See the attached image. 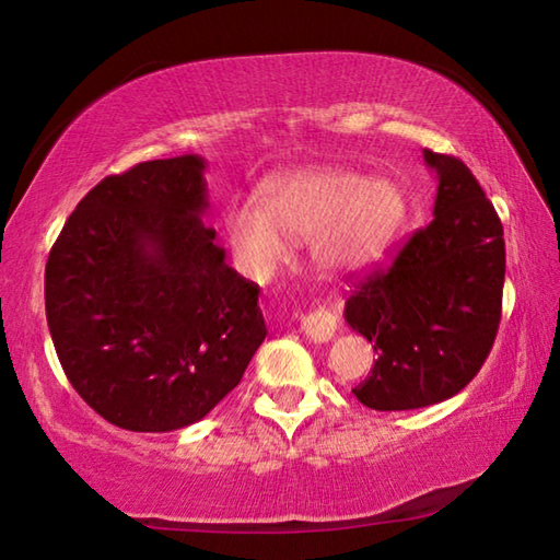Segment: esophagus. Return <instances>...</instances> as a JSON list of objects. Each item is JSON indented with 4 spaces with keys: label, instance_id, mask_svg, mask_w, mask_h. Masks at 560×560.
I'll use <instances>...</instances> for the list:
<instances>
[{
    "label": "esophagus",
    "instance_id": "34e87169",
    "mask_svg": "<svg viewBox=\"0 0 560 560\" xmlns=\"http://www.w3.org/2000/svg\"><path fill=\"white\" fill-rule=\"evenodd\" d=\"M336 328H338L336 314L326 306H318L314 311H308V314L301 318V330L311 340H316V343H324V340L334 338Z\"/></svg>",
    "mask_w": 560,
    "mask_h": 560
}]
</instances>
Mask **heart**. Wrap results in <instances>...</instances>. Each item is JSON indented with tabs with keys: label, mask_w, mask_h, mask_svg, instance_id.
<instances>
[{
	"label": "heart",
	"mask_w": 560,
	"mask_h": 560,
	"mask_svg": "<svg viewBox=\"0 0 560 560\" xmlns=\"http://www.w3.org/2000/svg\"><path fill=\"white\" fill-rule=\"evenodd\" d=\"M402 220L405 195L393 179L303 167L271 177L259 207H234L226 240L236 267L254 281L271 279L296 242H311V257L324 271L350 273L383 257Z\"/></svg>",
	"instance_id": "heart-1"
}]
</instances>
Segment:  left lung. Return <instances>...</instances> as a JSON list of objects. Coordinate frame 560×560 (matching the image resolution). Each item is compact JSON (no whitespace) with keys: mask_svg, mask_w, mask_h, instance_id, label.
<instances>
[{"mask_svg":"<svg viewBox=\"0 0 560 560\" xmlns=\"http://www.w3.org/2000/svg\"><path fill=\"white\" fill-rule=\"evenodd\" d=\"M438 173L434 220L390 267L355 277L348 326L377 360L353 395L371 410H417L447 400L485 365L501 320L504 226L471 170L424 150Z\"/></svg>","mask_w":560,"mask_h":560,"instance_id":"obj_1","label":"left lung"}]
</instances>
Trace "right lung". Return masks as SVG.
<instances>
[{"label": "right lung", "mask_w": 560, "mask_h": 560, "mask_svg": "<svg viewBox=\"0 0 560 560\" xmlns=\"http://www.w3.org/2000/svg\"><path fill=\"white\" fill-rule=\"evenodd\" d=\"M205 160H148L75 205L46 261L56 355L73 390L130 432L187 428L212 410L267 338L259 283L224 261Z\"/></svg>", "instance_id": "add662e5"}]
</instances>
